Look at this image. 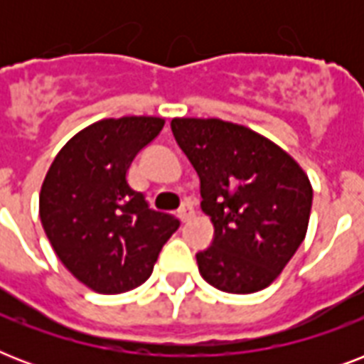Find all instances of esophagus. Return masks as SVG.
<instances>
[{"label": "esophagus", "instance_id": "esophagus-1", "mask_svg": "<svg viewBox=\"0 0 364 364\" xmlns=\"http://www.w3.org/2000/svg\"><path fill=\"white\" fill-rule=\"evenodd\" d=\"M191 215H193V208H191V205H188V204L181 205V208H179V211H177V217L181 219V223L187 221V219Z\"/></svg>", "mask_w": 364, "mask_h": 364}]
</instances>
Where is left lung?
I'll list each match as a JSON object with an SVG mask.
<instances>
[{"instance_id":"obj_1","label":"left lung","mask_w":364,"mask_h":364,"mask_svg":"<svg viewBox=\"0 0 364 364\" xmlns=\"http://www.w3.org/2000/svg\"><path fill=\"white\" fill-rule=\"evenodd\" d=\"M171 132L200 177L213 242L196 253L219 291L268 287L304 242L311 191L304 170L276 143L221 119H173Z\"/></svg>"}]
</instances>
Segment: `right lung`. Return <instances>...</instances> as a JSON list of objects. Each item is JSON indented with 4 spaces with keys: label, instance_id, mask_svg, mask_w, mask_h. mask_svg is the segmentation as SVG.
I'll return each instance as SVG.
<instances>
[{
    "label": "right lung",
    "instance_id": "right-lung-1",
    "mask_svg": "<svg viewBox=\"0 0 364 364\" xmlns=\"http://www.w3.org/2000/svg\"><path fill=\"white\" fill-rule=\"evenodd\" d=\"M164 119L122 117L87 126L60 149L48 168L39 217L54 253L96 293L136 289L179 228L128 185L126 171L159 136Z\"/></svg>",
    "mask_w": 364,
    "mask_h": 364
}]
</instances>
